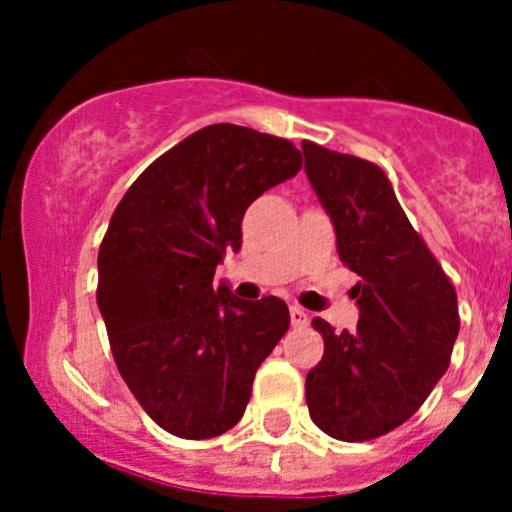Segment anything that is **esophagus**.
Wrapping results in <instances>:
<instances>
[{"label":"esophagus","mask_w":512,"mask_h":512,"mask_svg":"<svg viewBox=\"0 0 512 512\" xmlns=\"http://www.w3.org/2000/svg\"><path fill=\"white\" fill-rule=\"evenodd\" d=\"M289 319H292L294 327H307L309 324L307 309H302L299 304H292V307H289Z\"/></svg>","instance_id":"34e87169"}]
</instances>
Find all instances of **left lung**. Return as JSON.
Segmentation results:
<instances>
[{
	"instance_id": "1",
	"label": "left lung",
	"mask_w": 512,
	"mask_h": 512,
	"mask_svg": "<svg viewBox=\"0 0 512 512\" xmlns=\"http://www.w3.org/2000/svg\"><path fill=\"white\" fill-rule=\"evenodd\" d=\"M304 170L337 230L339 260L361 277L356 332L322 317L324 356L307 374L312 421L337 441H371L421 409L456 344V287L409 223L379 165L302 143Z\"/></svg>"
}]
</instances>
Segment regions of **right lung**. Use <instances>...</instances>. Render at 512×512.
Listing matches in <instances>:
<instances>
[{"mask_svg": "<svg viewBox=\"0 0 512 512\" xmlns=\"http://www.w3.org/2000/svg\"><path fill=\"white\" fill-rule=\"evenodd\" d=\"M299 168L302 153L287 138L215 123L153 160L113 210L96 302L123 381L173 436L230 431L289 329L280 297L242 302L213 277L240 250L252 200Z\"/></svg>", "mask_w": 512, "mask_h": 512, "instance_id": "right-lung-1", "label": "right lung"}]
</instances>
